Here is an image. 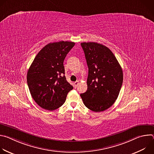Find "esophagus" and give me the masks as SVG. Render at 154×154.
<instances>
[{
	"label": "esophagus",
	"mask_w": 154,
	"mask_h": 154,
	"mask_svg": "<svg viewBox=\"0 0 154 154\" xmlns=\"http://www.w3.org/2000/svg\"><path fill=\"white\" fill-rule=\"evenodd\" d=\"M79 81H76V82H75L74 83V88H77V86H78V85H79Z\"/></svg>",
	"instance_id": "34e87169"
}]
</instances>
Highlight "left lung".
Instances as JSON below:
<instances>
[{"instance_id": "1", "label": "left lung", "mask_w": 154, "mask_h": 154, "mask_svg": "<svg viewBox=\"0 0 154 154\" xmlns=\"http://www.w3.org/2000/svg\"><path fill=\"white\" fill-rule=\"evenodd\" d=\"M88 67L87 91L80 96L85 105L94 112H103L117 99L123 72L113 52L107 47L94 42H82Z\"/></svg>"}]
</instances>
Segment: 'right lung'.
I'll return each instance as SVG.
<instances>
[{
    "label": "right lung",
    "mask_w": 154,
    "mask_h": 154,
    "mask_svg": "<svg viewBox=\"0 0 154 154\" xmlns=\"http://www.w3.org/2000/svg\"><path fill=\"white\" fill-rule=\"evenodd\" d=\"M75 42H51L36 55L27 75L29 91L41 108L52 111L65 102L68 93L73 89L64 75V58Z\"/></svg>",
    "instance_id": "1"
}]
</instances>
